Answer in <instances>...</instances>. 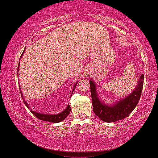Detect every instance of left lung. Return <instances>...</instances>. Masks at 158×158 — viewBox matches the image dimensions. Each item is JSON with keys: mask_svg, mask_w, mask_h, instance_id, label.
I'll use <instances>...</instances> for the list:
<instances>
[{"mask_svg": "<svg viewBox=\"0 0 158 158\" xmlns=\"http://www.w3.org/2000/svg\"><path fill=\"white\" fill-rule=\"evenodd\" d=\"M144 74H142L133 92L124 99H121L113 105L103 103L96 93V85L93 81L90 80L91 95L92 99V109L94 113L102 121L105 122H114L127 118L135 108L139 101L143 87Z\"/></svg>", "mask_w": 158, "mask_h": 158, "instance_id": "8db88e82", "label": "left lung"}]
</instances>
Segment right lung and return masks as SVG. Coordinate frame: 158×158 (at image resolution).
<instances>
[{
    "label": "right lung",
    "instance_id": "1",
    "mask_svg": "<svg viewBox=\"0 0 158 158\" xmlns=\"http://www.w3.org/2000/svg\"><path fill=\"white\" fill-rule=\"evenodd\" d=\"M23 53H24V51H23ZM23 54H22V56H23ZM22 56H20V58L22 57ZM18 70H19V68H18ZM77 85V83L74 85V86H73V90L75 89V87H76ZM20 93H21V95H22V98H23V94H22L21 91H20ZM72 93H73V92H72ZM23 102H24V103H25V105L27 106V107L29 108L28 103H27V102H26L24 99H23ZM70 110H71V107H70V106L69 105H68L67 106H66V108L64 110L62 111L61 113H59V114H40V113H37V112H36V111H34L33 110H30V111H31L32 114H34L35 117H37L38 119L42 120V121H49V122H52V123H58V122H61V121H63V120H64L68 115H69V113H70Z\"/></svg>",
    "mask_w": 158,
    "mask_h": 158
}]
</instances>
